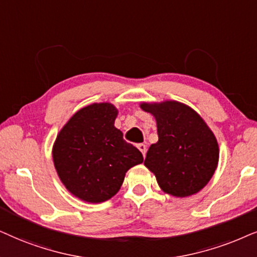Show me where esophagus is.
Masks as SVG:
<instances>
[{
  "mask_svg": "<svg viewBox=\"0 0 257 257\" xmlns=\"http://www.w3.org/2000/svg\"><path fill=\"white\" fill-rule=\"evenodd\" d=\"M138 148H139L140 152L142 153L143 157H146V153H147V146H146V145H143V143H140V145H138Z\"/></svg>",
  "mask_w": 257,
  "mask_h": 257,
  "instance_id": "esophagus-1",
  "label": "esophagus"
}]
</instances>
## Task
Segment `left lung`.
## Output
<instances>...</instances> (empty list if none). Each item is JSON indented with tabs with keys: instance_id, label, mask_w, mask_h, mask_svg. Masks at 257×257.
I'll use <instances>...</instances> for the list:
<instances>
[{
	"instance_id": "8db88e82",
	"label": "left lung",
	"mask_w": 257,
	"mask_h": 257,
	"mask_svg": "<svg viewBox=\"0 0 257 257\" xmlns=\"http://www.w3.org/2000/svg\"><path fill=\"white\" fill-rule=\"evenodd\" d=\"M156 119L159 141L149 147L145 166L164 193L187 197L203 189L218 163V145L204 119L177 101L140 104Z\"/></svg>"
}]
</instances>
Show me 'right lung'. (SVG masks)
I'll use <instances>...</instances> for the list:
<instances>
[{"label":"right lung","mask_w":257,"mask_h":257,"mask_svg":"<svg viewBox=\"0 0 257 257\" xmlns=\"http://www.w3.org/2000/svg\"><path fill=\"white\" fill-rule=\"evenodd\" d=\"M117 114L108 102L89 104L71 116L54 142V166L61 182L84 202L111 198L125 173L143 162L141 152L114 125Z\"/></svg>","instance_id":"add662e5"}]
</instances>
